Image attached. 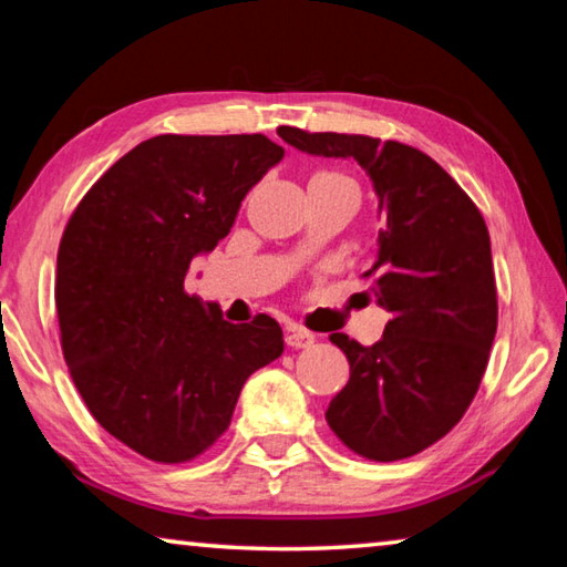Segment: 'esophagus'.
<instances>
[{
    "instance_id": "obj_1",
    "label": "esophagus",
    "mask_w": 567,
    "mask_h": 567,
    "mask_svg": "<svg viewBox=\"0 0 567 567\" xmlns=\"http://www.w3.org/2000/svg\"><path fill=\"white\" fill-rule=\"evenodd\" d=\"M285 342L295 350H302V348H310V344L315 342V334L307 330H300V328H290L285 334Z\"/></svg>"
}]
</instances>
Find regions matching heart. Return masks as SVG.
Here are the masks:
<instances>
[{"label": "heart", "instance_id": "1", "mask_svg": "<svg viewBox=\"0 0 567 567\" xmlns=\"http://www.w3.org/2000/svg\"><path fill=\"white\" fill-rule=\"evenodd\" d=\"M322 175H328V177H340V179H348V177H342V175H334V172H322Z\"/></svg>", "mask_w": 567, "mask_h": 567}]
</instances>
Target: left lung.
Returning a JSON list of instances; mask_svg holds the SVG:
<instances>
[{
  "instance_id": "left-lung-1",
  "label": "left lung",
  "mask_w": 567,
  "mask_h": 567,
  "mask_svg": "<svg viewBox=\"0 0 567 567\" xmlns=\"http://www.w3.org/2000/svg\"><path fill=\"white\" fill-rule=\"evenodd\" d=\"M312 157L352 159L378 197L375 302L390 320L375 344L334 332L350 380L324 420L362 457L402 460L447 435L487 368L497 297L491 235L457 182L433 157L362 134L280 127Z\"/></svg>"
}]
</instances>
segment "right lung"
<instances>
[{
  "label": "right lung",
  "mask_w": 567,
  "mask_h": 567,
  "mask_svg": "<svg viewBox=\"0 0 567 567\" xmlns=\"http://www.w3.org/2000/svg\"><path fill=\"white\" fill-rule=\"evenodd\" d=\"M285 150L265 134H159L97 179L62 235L54 300L66 368L134 453L185 463L225 433L239 390L285 350L272 318L233 324L185 292L195 257Z\"/></svg>",
  "instance_id": "add662e5"
}]
</instances>
